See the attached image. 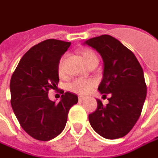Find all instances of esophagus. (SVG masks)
<instances>
[{
	"label": "esophagus",
	"mask_w": 158,
	"mask_h": 158,
	"mask_svg": "<svg viewBox=\"0 0 158 158\" xmlns=\"http://www.w3.org/2000/svg\"><path fill=\"white\" fill-rule=\"evenodd\" d=\"M79 102H83L84 100H85V97L83 96H79Z\"/></svg>",
	"instance_id": "obj_1"
}]
</instances>
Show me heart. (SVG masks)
<instances>
[{"label": "heart", "mask_w": 158, "mask_h": 158, "mask_svg": "<svg viewBox=\"0 0 158 158\" xmlns=\"http://www.w3.org/2000/svg\"><path fill=\"white\" fill-rule=\"evenodd\" d=\"M80 54L82 56L84 61L87 65L89 66L90 62L97 59V56L95 54V52H92L89 49H84L81 51ZM58 73L60 76L63 75L62 71V67H61V63L59 64L58 67ZM95 80L92 79H76L73 80L72 82L69 83L68 85V89L71 90L72 92L77 93V94H80V95H85L89 92L90 89H92L94 85H95Z\"/></svg>", "instance_id": "obj_1"}]
</instances>
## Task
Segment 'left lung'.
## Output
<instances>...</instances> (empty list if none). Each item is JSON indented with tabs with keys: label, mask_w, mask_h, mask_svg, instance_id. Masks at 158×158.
Returning a JSON list of instances; mask_svg holds the SVG:
<instances>
[{
	"label": "left lung",
	"mask_w": 158,
	"mask_h": 158,
	"mask_svg": "<svg viewBox=\"0 0 158 158\" xmlns=\"http://www.w3.org/2000/svg\"><path fill=\"white\" fill-rule=\"evenodd\" d=\"M103 60L102 94H111L106 106L97 99V108L89 115L93 129L106 139L125 136L139 119L146 97V85L141 66L131 51L107 35L87 40ZM106 96V95H103Z\"/></svg>",
	"instance_id": "1"
}]
</instances>
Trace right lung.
I'll return each instance as SVG.
<instances>
[{
  "instance_id": "1",
  "label": "right lung",
  "mask_w": 158,
  "mask_h": 158,
  "mask_svg": "<svg viewBox=\"0 0 158 158\" xmlns=\"http://www.w3.org/2000/svg\"><path fill=\"white\" fill-rule=\"evenodd\" d=\"M70 42L49 39L23 55L10 81L11 105L20 125L29 135L47 141L59 135L66 126L69 109L78 96L66 92L58 103L48 98L50 89L59 82L58 67Z\"/></svg>"
}]
</instances>
